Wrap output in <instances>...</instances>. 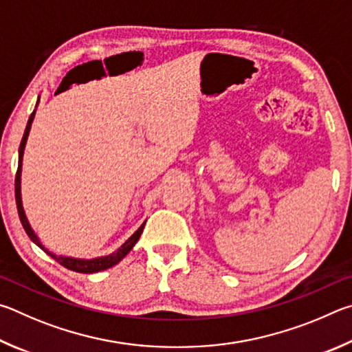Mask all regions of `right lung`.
Returning a JSON list of instances; mask_svg holds the SVG:
<instances>
[{
	"mask_svg": "<svg viewBox=\"0 0 352 352\" xmlns=\"http://www.w3.org/2000/svg\"><path fill=\"white\" fill-rule=\"evenodd\" d=\"M35 117V111L29 117V122H28V126L24 129V135L21 139V144H20V157H18V170H16V175H15V201H16V208H18V214H20V219H21V224L24 227V230H26L28 236L32 239V241L38 245L41 250H45L47 255H51L55 261L60 263L61 266H65L66 269L74 270V272H78V274H94V272H100V270H104L108 267H113L114 264L119 263L123 256H125L129 250L133 249V245L138 243V239L140 238L142 232H144V227L145 223L142 224L138 232L134 233V235L128 239V241L123 243V245H120L117 252L114 254H111L108 256H100V258H94V260H76V258H66V256H57L49 252L47 249H45V245L40 243V239L36 238V235L34 233V230L30 229V226L28 223V218L26 214H24L23 210V206H21V192H20V184H21V162H23V153H24V146H26V140H28V135L30 131V126H32V120Z\"/></svg>",
	"mask_w": 352,
	"mask_h": 352,
	"instance_id": "1",
	"label": "right lung"
}]
</instances>
